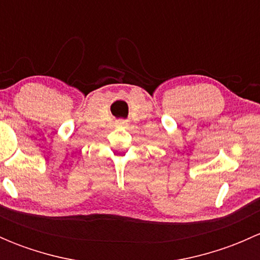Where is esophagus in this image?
Listing matches in <instances>:
<instances>
[{
    "mask_svg": "<svg viewBox=\"0 0 260 260\" xmlns=\"http://www.w3.org/2000/svg\"><path fill=\"white\" fill-rule=\"evenodd\" d=\"M118 124H119V125H127V122H125V120H122V122H118Z\"/></svg>",
    "mask_w": 260,
    "mask_h": 260,
    "instance_id": "obj_1",
    "label": "esophagus"
}]
</instances>
